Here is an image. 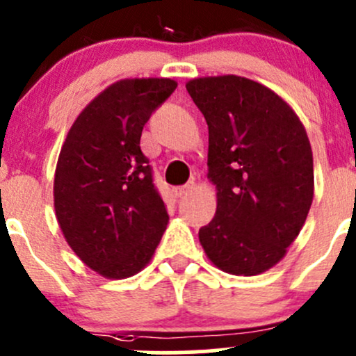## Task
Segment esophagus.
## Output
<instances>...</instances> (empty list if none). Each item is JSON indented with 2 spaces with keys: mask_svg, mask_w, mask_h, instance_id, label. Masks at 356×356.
I'll use <instances>...</instances> for the list:
<instances>
[{
  "mask_svg": "<svg viewBox=\"0 0 356 356\" xmlns=\"http://www.w3.org/2000/svg\"><path fill=\"white\" fill-rule=\"evenodd\" d=\"M191 189H193V182H188V184L184 186H175V188L172 189V193H174L175 198H181L182 195H186V193L191 191Z\"/></svg>",
  "mask_w": 356,
  "mask_h": 356,
  "instance_id": "1",
  "label": "esophagus"
}]
</instances>
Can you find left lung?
<instances>
[{
    "mask_svg": "<svg viewBox=\"0 0 356 356\" xmlns=\"http://www.w3.org/2000/svg\"><path fill=\"white\" fill-rule=\"evenodd\" d=\"M208 124V177L217 211L200 229L211 261L257 275L286 254L314 200V158L300 118L274 91L238 75L193 79Z\"/></svg>",
    "mask_w": 356,
    "mask_h": 356,
    "instance_id": "left-lung-1",
    "label": "left lung"
}]
</instances>
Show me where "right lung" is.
Returning a JSON list of instances; mask_svg holds the SVG:
<instances>
[{"instance_id":"obj_1","label":"right lung","mask_w":356,"mask_h":356,"mask_svg":"<svg viewBox=\"0 0 356 356\" xmlns=\"http://www.w3.org/2000/svg\"><path fill=\"white\" fill-rule=\"evenodd\" d=\"M175 88L170 79L115 82L82 110L60 152L56 218L75 254L105 277L138 274L167 229V207L139 143Z\"/></svg>"}]
</instances>
